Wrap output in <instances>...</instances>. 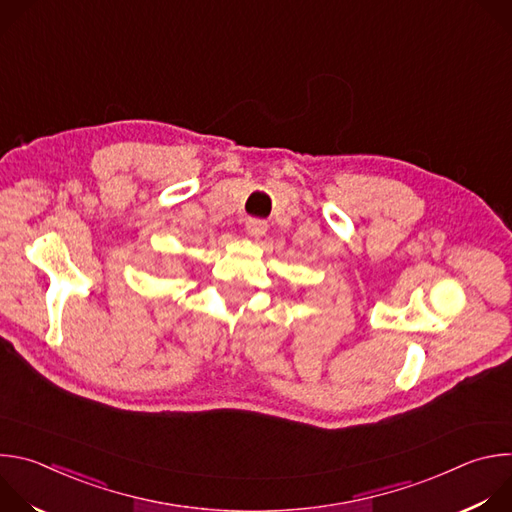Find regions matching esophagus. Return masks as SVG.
<instances>
[{"label":"esophagus","mask_w":512,"mask_h":512,"mask_svg":"<svg viewBox=\"0 0 512 512\" xmlns=\"http://www.w3.org/2000/svg\"><path fill=\"white\" fill-rule=\"evenodd\" d=\"M245 231H247V235H249V237L259 239V237H263V235H265V231H267V223H265V221H261V218H249V221L245 223Z\"/></svg>","instance_id":"34e87169"}]
</instances>
